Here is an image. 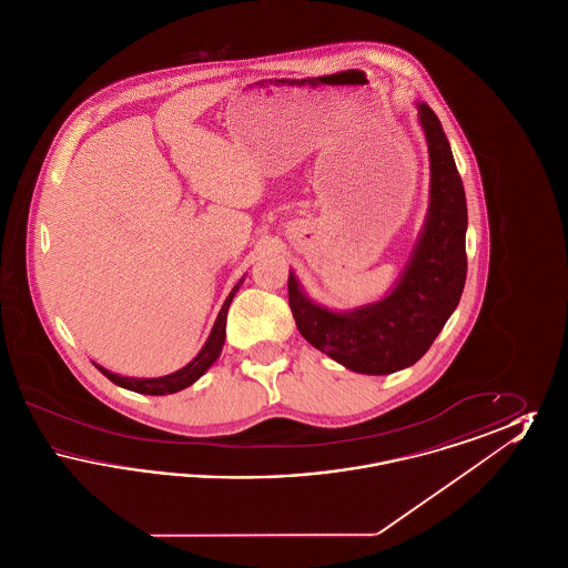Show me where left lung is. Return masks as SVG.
<instances>
[{"mask_svg": "<svg viewBox=\"0 0 568 568\" xmlns=\"http://www.w3.org/2000/svg\"><path fill=\"white\" fill-rule=\"evenodd\" d=\"M430 151V211L396 290L353 313H332L302 294L290 272V308L300 334L320 352L362 375L413 366L458 306L466 283V195L438 116L419 104Z\"/></svg>", "mask_w": 568, "mask_h": 568, "instance_id": "8db88e82", "label": "left lung"}]
</instances>
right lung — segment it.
<instances>
[{
  "label": "right lung",
  "instance_id": "add662e5",
  "mask_svg": "<svg viewBox=\"0 0 568 568\" xmlns=\"http://www.w3.org/2000/svg\"><path fill=\"white\" fill-rule=\"evenodd\" d=\"M241 285V283H239ZM239 285L230 292V296L225 297L219 315H216L215 325H213V332L206 341V345L202 347V352L195 355V359L190 362L185 368L172 373V375H165L160 378H132V377H119L114 373H110L106 368L98 366V371L110 378L114 385L119 387H125V389H132L138 394H149V396H163V394H174V392H181L185 387H190L191 383H195L197 378L202 377L219 357L221 347H223V341H225V322H227V308L232 304V297L236 296L239 292Z\"/></svg>",
  "mask_w": 568,
  "mask_h": 568
}]
</instances>
